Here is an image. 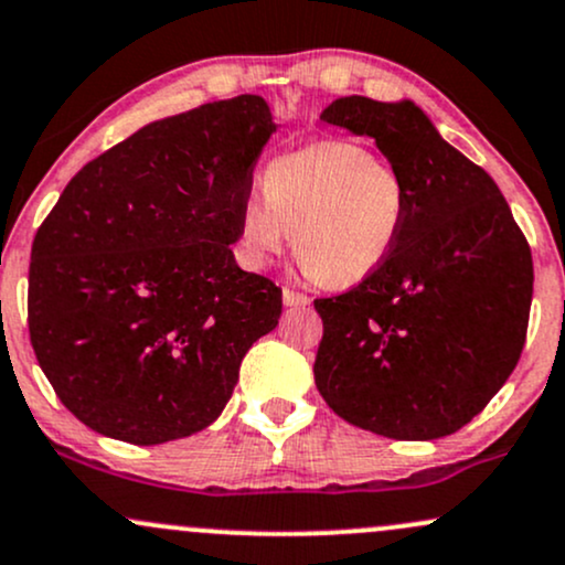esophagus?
I'll return each instance as SVG.
<instances>
[{
    "instance_id": "esophagus-1",
    "label": "esophagus",
    "mask_w": 565,
    "mask_h": 565,
    "mask_svg": "<svg viewBox=\"0 0 565 565\" xmlns=\"http://www.w3.org/2000/svg\"><path fill=\"white\" fill-rule=\"evenodd\" d=\"M281 297H284V306H289V308H306L308 302H311V297L308 295H302V292H295V289H289V287H284V292H281Z\"/></svg>"
}]
</instances>
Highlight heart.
Instances as JSON below:
<instances>
[{
  "instance_id": "heart-1",
  "label": "heart",
  "mask_w": 565,
  "mask_h": 565,
  "mask_svg": "<svg viewBox=\"0 0 565 565\" xmlns=\"http://www.w3.org/2000/svg\"><path fill=\"white\" fill-rule=\"evenodd\" d=\"M407 206L411 190L388 160L353 141H313L265 169L263 195L254 192L241 209V249L265 265L295 235L308 276L349 289L392 257Z\"/></svg>"
}]
</instances>
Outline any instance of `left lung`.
Returning <instances> with one entry per match:
<instances>
[{"label":"left lung","instance_id":"1","mask_svg":"<svg viewBox=\"0 0 565 565\" xmlns=\"http://www.w3.org/2000/svg\"><path fill=\"white\" fill-rule=\"evenodd\" d=\"M330 126L375 139L411 190L392 257L367 281L313 300L324 321L316 388L349 424L437 439L512 375L529 330L534 263L504 195L413 102L345 96Z\"/></svg>","mask_w":565,"mask_h":565}]
</instances>
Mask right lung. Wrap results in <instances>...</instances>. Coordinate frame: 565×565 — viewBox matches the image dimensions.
Wrapping results in <instances>:
<instances>
[{
	"label": "right lung",
	"mask_w": 565,
	"mask_h": 565,
	"mask_svg": "<svg viewBox=\"0 0 565 565\" xmlns=\"http://www.w3.org/2000/svg\"><path fill=\"white\" fill-rule=\"evenodd\" d=\"M263 96L150 122L83 166L31 244L29 338L74 418L160 445L220 418L281 289L235 265Z\"/></svg>",
	"instance_id": "add662e5"
}]
</instances>
